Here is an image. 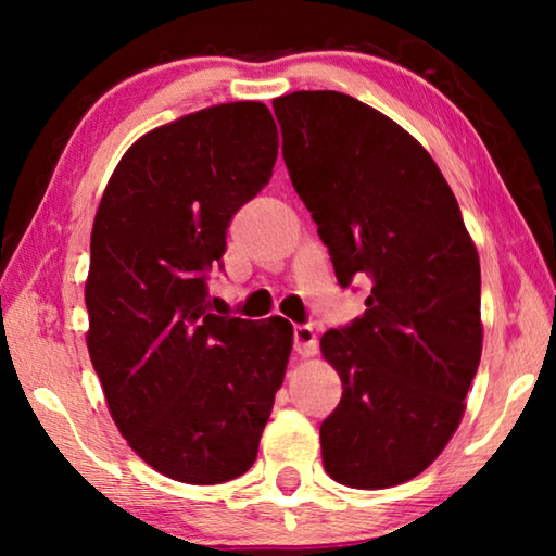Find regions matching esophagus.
<instances>
[{"label":"esophagus","instance_id":"34e87169","mask_svg":"<svg viewBox=\"0 0 556 556\" xmlns=\"http://www.w3.org/2000/svg\"><path fill=\"white\" fill-rule=\"evenodd\" d=\"M316 333L312 326H294V353L299 357L316 355Z\"/></svg>","mask_w":556,"mask_h":556}]
</instances>
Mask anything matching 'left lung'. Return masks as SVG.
<instances>
[{
    "instance_id": "obj_1",
    "label": "left lung",
    "mask_w": 556,
    "mask_h": 556,
    "mask_svg": "<svg viewBox=\"0 0 556 556\" xmlns=\"http://www.w3.org/2000/svg\"><path fill=\"white\" fill-rule=\"evenodd\" d=\"M281 154L341 287L370 279L361 318L321 355L343 384L321 425L326 473L378 491L434 464L481 363V262L434 159L397 122L336 90L271 100Z\"/></svg>"
}]
</instances>
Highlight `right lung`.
<instances>
[{
	"label": "right lung",
	"instance_id": "right-lung-1",
	"mask_svg": "<svg viewBox=\"0 0 556 556\" xmlns=\"http://www.w3.org/2000/svg\"><path fill=\"white\" fill-rule=\"evenodd\" d=\"M279 131L223 102L147 131L112 172L90 232L88 353L129 448L166 478L218 485L257 458L294 328L208 314L205 269L262 191Z\"/></svg>",
	"mask_w": 556,
	"mask_h": 556
}]
</instances>
